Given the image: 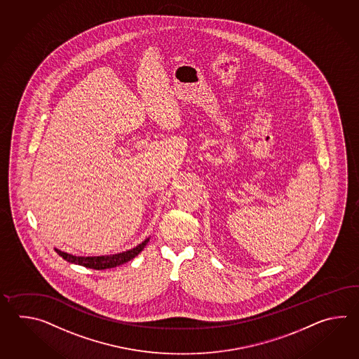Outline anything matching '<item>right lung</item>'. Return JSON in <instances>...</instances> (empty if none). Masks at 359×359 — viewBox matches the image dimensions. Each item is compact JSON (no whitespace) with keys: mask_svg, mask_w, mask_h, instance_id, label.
Masks as SVG:
<instances>
[{"mask_svg":"<svg viewBox=\"0 0 359 359\" xmlns=\"http://www.w3.org/2000/svg\"><path fill=\"white\" fill-rule=\"evenodd\" d=\"M149 243V238H146L145 241H142L141 244L137 245L136 248L127 250V252H118L113 255H101V257H76L72 255L68 252H61L55 249V252H57L62 259L67 260L69 263H74L79 264L83 267L92 268V269H107V268H114L116 266H121L123 263H127L130 259H133L136 255L144 250L146 244Z\"/></svg>","mask_w":359,"mask_h":359,"instance_id":"right-lung-1","label":"right lung"}]
</instances>
